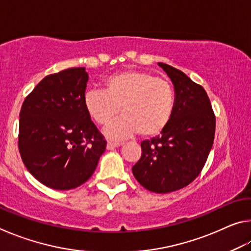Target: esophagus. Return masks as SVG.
Returning <instances> with one entry per match:
<instances>
[{"label": "esophagus", "mask_w": 251, "mask_h": 251, "mask_svg": "<svg viewBox=\"0 0 251 251\" xmlns=\"http://www.w3.org/2000/svg\"><path fill=\"white\" fill-rule=\"evenodd\" d=\"M122 144H123L122 142H117V143H115V142H108L107 143V150H114V148L121 146Z\"/></svg>", "instance_id": "esophagus-1"}]
</instances>
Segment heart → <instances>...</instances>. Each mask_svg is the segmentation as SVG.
<instances>
[{"mask_svg":"<svg viewBox=\"0 0 251 251\" xmlns=\"http://www.w3.org/2000/svg\"><path fill=\"white\" fill-rule=\"evenodd\" d=\"M84 107L97 125L106 126L118 114L123 116L106 133L123 138L135 133L143 137L160 134L171 122L175 94L167 79L144 71H124L103 80V91H88Z\"/></svg>","mask_w":251,"mask_h":251,"instance_id":"b5f03b06","label":"heart"}]
</instances>
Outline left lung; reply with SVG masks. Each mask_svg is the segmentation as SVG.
Returning <instances> with one entry per match:
<instances>
[{"label":"left lung","mask_w":251,"mask_h":251,"mask_svg":"<svg viewBox=\"0 0 251 251\" xmlns=\"http://www.w3.org/2000/svg\"><path fill=\"white\" fill-rule=\"evenodd\" d=\"M158 65L175 86V109L160 135L141 143L142 156L131 171L147 190L166 194L188 186L202 171L214 144L216 116L201 85L180 70Z\"/></svg>","instance_id":"left-lung-1"}]
</instances>
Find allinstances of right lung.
I'll use <instances>...</instances> for the list:
<instances>
[{"label": "right lung", "mask_w": 251, "mask_h": 251, "mask_svg": "<svg viewBox=\"0 0 251 251\" xmlns=\"http://www.w3.org/2000/svg\"><path fill=\"white\" fill-rule=\"evenodd\" d=\"M87 79L85 67L45 76L21 108V157L27 171L52 189L87 181L106 150L104 135L84 107Z\"/></svg>", "instance_id": "1"}]
</instances>
